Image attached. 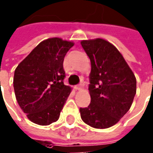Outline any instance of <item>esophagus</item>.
<instances>
[{
	"label": "esophagus",
	"mask_w": 153,
	"mask_h": 153,
	"mask_svg": "<svg viewBox=\"0 0 153 153\" xmlns=\"http://www.w3.org/2000/svg\"><path fill=\"white\" fill-rule=\"evenodd\" d=\"M83 86H84L83 84H80V85H76L74 88H75L76 91H81L82 89H83Z\"/></svg>",
	"instance_id": "obj_1"
}]
</instances>
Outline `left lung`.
I'll return each mask as SVG.
<instances>
[{
    "label": "left lung",
    "instance_id": "8db88e82",
    "mask_svg": "<svg viewBox=\"0 0 153 153\" xmlns=\"http://www.w3.org/2000/svg\"><path fill=\"white\" fill-rule=\"evenodd\" d=\"M91 64L89 92L91 103L80 108L82 120L96 129H107L129 110L136 93L134 73L119 50L108 40H82Z\"/></svg>",
    "mask_w": 153,
    "mask_h": 153
}]
</instances>
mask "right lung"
I'll return each mask as SVG.
<instances>
[{
  "mask_svg": "<svg viewBox=\"0 0 153 153\" xmlns=\"http://www.w3.org/2000/svg\"><path fill=\"white\" fill-rule=\"evenodd\" d=\"M74 45L57 37L43 40L15 69L17 102L34 124L49 125L59 119L72 91L63 84V60Z\"/></svg>",
  "mask_w": 153,
  "mask_h": 153,
  "instance_id": "add662e5",
  "label": "right lung"
}]
</instances>
